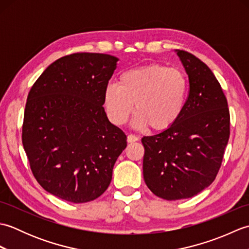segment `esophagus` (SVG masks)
Wrapping results in <instances>:
<instances>
[{"mask_svg": "<svg viewBox=\"0 0 249 249\" xmlns=\"http://www.w3.org/2000/svg\"><path fill=\"white\" fill-rule=\"evenodd\" d=\"M138 137H137L136 135H133V134H130V135H128L127 136V141L128 142H135V141H138Z\"/></svg>", "mask_w": 249, "mask_h": 249, "instance_id": "1", "label": "esophagus"}]
</instances>
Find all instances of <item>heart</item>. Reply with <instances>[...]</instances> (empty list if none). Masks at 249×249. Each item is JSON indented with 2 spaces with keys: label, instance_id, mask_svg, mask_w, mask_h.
<instances>
[{
  "label": "heart",
  "instance_id": "1",
  "mask_svg": "<svg viewBox=\"0 0 249 249\" xmlns=\"http://www.w3.org/2000/svg\"><path fill=\"white\" fill-rule=\"evenodd\" d=\"M188 88V79L178 68L149 64L126 71L118 84H108L104 103L115 125L127 122L135 104V124L160 131L171 127L183 113Z\"/></svg>",
  "mask_w": 249,
  "mask_h": 249
}]
</instances>
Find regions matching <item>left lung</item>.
<instances>
[{
    "instance_id": "obj_1",
    "label": "left lung",
    "mask_w": 249,
    "mask_h": 249,
    "mask_svg": "<svg viewBox=\"0 0 249 249\" xmlns=\"http://www.w3.org/2000/svg\"><path fill=\"white\" fill-rule=\"evenodd\" d=\"M186 71L189 93L171 127L143 137V178L157 197L192 198L213 183L230 136L228 103L212 71L194 54L176 50Z\"/></svg>"
}]
</instances>
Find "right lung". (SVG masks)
I'll return each instance as SVG.
<instances>
[{
	"mask_svg": "<svg viewBox=\"0 0 249 249\" xmlns=\"http://www.w3.org/2000/svg\"><path fill=\"white\" fill-rule=\"evenodd\" d=\"M118 61L88 52L63 56L31 88L22 144L37 182L55 197L86 203L102 196L112 179L114 163L127 145L103 107Z\"/></svg>",
	"mask_w": 249,
	"mask_h": 249,
	"instance_id": "add662e5",
	"label": "right lung"
}]
</instances>
